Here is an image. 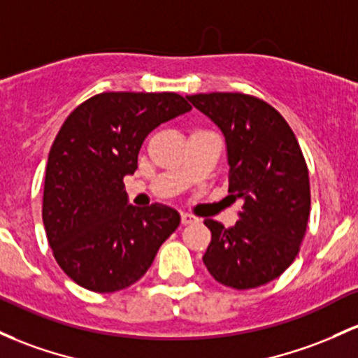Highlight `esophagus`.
Masks as SVG:
<instances>
[{"label": "esophagus", "instance_id": "34e87169", "mask_svg": "<svg viewBox=\"0 0 358 358\" xmlns=\"http://www.w3.org/2000/svg\"><path fill=\"white\" fill-rule=\"evenodd\" d=\"M199 219L195 217V215H192V214H182V224L183 226H187V224H194V222H197Z\"/></svg>", "mask_w": 358, "mask_h": 358}]
</instances>
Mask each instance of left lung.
<instances>
[{
	"label": "left lung",
	"instance_id": "left-lung-1",
	"mask_svg": "<svg viewBox=\"0 0 358 358\" xmlns=\"http://www.w3.org/2000/svg\"><path fill=\"white\" fill-rule=\"evenodd\" d=\"M187 98L224 132L231 197L243 199L236 226L203 221L212 238L202 260L226 287H260L289 268L306 236L311 187L302 149L262 98L221 92Z\"/></svg>",
	"mask_w": 358,
	"mask_h": 358
}]
</instances>
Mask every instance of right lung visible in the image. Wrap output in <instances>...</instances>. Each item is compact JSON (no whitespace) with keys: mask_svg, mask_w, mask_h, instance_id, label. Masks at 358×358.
I'll use <instances>...</instances> for the list:
<instances>
[{"mask_svg":"<svg viewBox=\"0 0 358 358\" xmlns=\"http://www.w3.org/2000/svg\"><path fill=\"white\" fill-rule=\"evenodd\" d=\"M192 105L178 93L105 92L78 105L47 159L42 219L52 255L71 280L115 292L139 280L175 233L178 212L127 203L124 176L152 129Z\"/></svg>","mask_w":358,"mask_h":358,"instance_id":"1","label":"right lung"}]
</instances>
